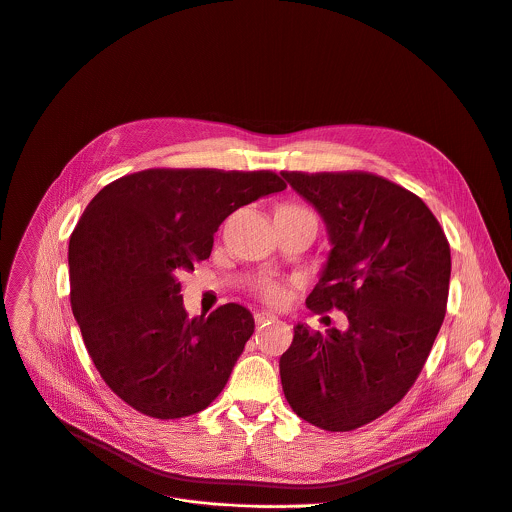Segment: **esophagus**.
Returning a JSON list of instances; mask_svg holds the SVG:
<instances>
[{
    "mask_svg": "<svg viewBox=\"0 0 512 512\" xmlns=\"http://www.w3.org/2000/svg\"><path fill=\"white\" fill-rule=\"evenodd\" d=\"M255 321H257V325H265L269 321H275V315L267 313V311H261V313H255Z\"/></svg>",
    "mask_w": 512,
    "mask_h": 512,
    "instance_id": "obj_1",
    "label": "esophagus"
}]
</instances>
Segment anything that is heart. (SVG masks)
<instances>
[{
	"label": "heart",
	"mask_w": 512,
	"mask_h": 512,
	"mask_svg": "<svg viewBox=\"0 0 512 512\" xmlns=\"http://www.w3.org/2000/svg\"><path fill=\"white\" fill-rule=\"evenodd\" d=\"M261 295L269 301V303H283L287 299V287L277 283V281H265L261 285Z\"/></svg>",
	"instance_id": "heart-1"
}]
</instances>
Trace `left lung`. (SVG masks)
Listing matches in <instances>:
<instances>
[{
	"instance_id": "8db88e82",
	"label": "left lung",
	"mask_w": 512,
	"mask_h": 512,
	"mask_svg": "<svg viewBox=\"0 0 512 512\" xmlns=\"http://www.w3.org/2000/svg\"><path fill=\"white\" fill-rule=\"evenodd\" d=\"M315 207L331 251L307 307L339 309L348 329L293 327L283 394L305 422L356 430L416 382L446 313L450 245L420 197L370 173H281Z\"/></svg>"
}]
</instances>
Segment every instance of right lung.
Wrapping results in <instances>:
<instances>
[{
  "label": "right lung",
  "instance_id": "right-lung-1",
  "mask_svg": "<svg viewBox=\"0 0 512 512\" xmlns=\"http://www.w3.org/2000/svg\"><path fill=\"white\" fill-rule=\"evenodd\" d=\"M285 187L269 170L148 168L90 201L70 237V301L96 370L128 406L175 420L221 394L255 319L237 303L191 319L179 273L209 259L233 211Z\"/></svg>",
  "mask_w": 512,
  "mask_h": 512
}]
</instances>
